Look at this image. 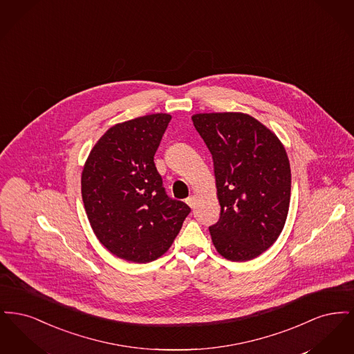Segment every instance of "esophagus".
Segmentation results:
<instances>
[{"label": "esophagus", "mask_w": 354, "mask_h": 354, "mask_svg": "<svg viewBox=\"0 0 354 354\" xmlns=\"http://www.w3.org/2000/svg\"><path fill=\"white\" fill-rule=\"evenodd\" d=\"M185 203H187L191 208H194L195 204H196V199H195V196H188V198L185 199Z\"/></svg>", "instance_id": "esophagus-1"}]
</instances>
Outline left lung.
I'll return each mask as SVG.
<instances>
[{
    "label": "left lung",
    "instance_id": "obj_1",
    "mask_svg": "<svg viewBox=\"0 0 354 354\" xmlns=\"http://www.w3.org/2000/svg\"><path fill=\"white\" fill-rule=\"evenodd\" d=\"M212 155L220 218L209 227L218 252L247 261L281 234L290 201V167L279 138L241 113L192 117Z\"/></svg>",
    "mask_w": 354,
    "mask_h": 354
}]
</instances>
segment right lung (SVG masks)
I'll return each mask as SVG.
<instances>
[{"instance_id": "add662e5", "label": "right lung", "mask_w": 354, "mask_h": 354, "mask_svg": "<svg viewBox=\"0 0 354 354\" xmlns=\"http://www.w3.org/2000/svg\"><path fill=\"white\" fill-rule=\"evenodd\" d=\"M171 115L151 114L109 129L82 171V199L102 244L131 263L167 252L191 208L169 198L153 155Z\"/></svg>"}]
</instances>
